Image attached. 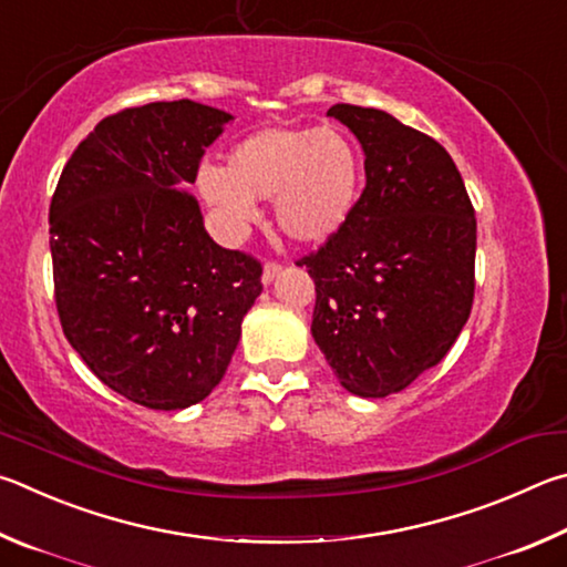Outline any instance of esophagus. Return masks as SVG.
I'll return each instance as SVG.
<instances>
[{
  "label": "esophagus",
  "instance_id": "esophagus-1",
  "mask_svg": "<svg viewBox=\"0 0 567 567\" xmlns=\"http://www.w3.org/2000/svg\"><path fill=\"white\" fill-rule=\"evenodd\" d=\"M281 271H284V266L278 264V261H266V264H264V276H261V281H264V284H271L274 278H276L278 274H281Z\"/></svg>",
  "mask_w": 567,
  "mask_h": 567
}]
</instances>
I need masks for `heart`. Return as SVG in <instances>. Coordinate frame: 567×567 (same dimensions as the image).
<instances>
[{
    "label": "heart",
    "mask_w": 567,
    "mask_h": 567,
    "mask_svg": "<svg viewBox=\"0 0 567 567\" xmlns=\"http://www.w3.org/2000/svg\"><path fill=\"white\" fill-rule=\"evenodd\" d=\"M363 186L353 138L331 126H268L204 166L196 188L231 234L256 218V198H274L276 226L296 244L321 246L349 224Z\"/></svg>",
    "instance_id": "heart-1"
}]
</instances>
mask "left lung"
Wrapping results in <instances>:
<instances>
[{"label": "left lung", "instance_id": "8db88e82", "mask_svg": "<svg viewBox=\"0 0 567 567\" xmlns=\"http://www.w3.org/2000/svg\"><path fill=\"white\" fill-rule=\"evenodd\" d=\"M365 154V188L331 241L303 256L316 284L311 333L341 385L399 393L441 363L475 293V212L451 154L399 118L336 104Z\"/></svg>", "mask_w": 567, "mask_h": 567}]
</instances>
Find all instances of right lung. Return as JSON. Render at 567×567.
I'll return each mask as SVG.
<instances>
[{"label": "right lung", "instance_id": "add662e5", "mask_svg": "<svg viewBox=\"0 0 567 567\" xmlns=\"http://www.w3.org/2000/svg\"><path fill=\"white\" fill-rule=\"evenodd\" d=\"M231 114L152 102L102 118L74 148L49 206L54 301L99 381L154 411L204 401L261 293V261L204 228L196 182Z\"/></svg>", "mask_w": 567, "mask_h": 567}]
</instances>
